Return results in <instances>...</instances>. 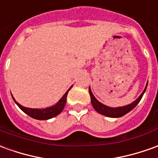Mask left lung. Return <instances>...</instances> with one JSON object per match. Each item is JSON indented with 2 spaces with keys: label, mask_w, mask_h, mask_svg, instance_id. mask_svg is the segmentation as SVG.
<instances>
[{
  "label": "left lung",
  "mask_w": 158,
  "mask_h": 158,
  "mask_svg": "<svg viewBox=\"0 0 158 158\" xmlns=\"http://www.w3.org/2000/svg\"><path fill=\"white\" fill-rule=\"evenodd\" d=\"M146 87H147V85L144 88V91L142 92V94L139 96V98H138L137 100H135L133 103L129 104V105L124 106V107H118V108H110V107H108V106L102 104L100 102H98V100L96 99L91 90L89 88V93H90V101H91V104L93 106V108L95 109V110L101 114H103L105 116H108V117H112V118H117V117H121L123 115H125L126 114H127L128 112H130L131 110H133V108H135L136 105L139 102V101L141 100V98L144 95V91L146 90Z\"/></svg>",
  "instance_id": "left-lung-1"
}]
</instances>
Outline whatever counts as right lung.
Instances as JSON below:
<instances>
[{
	"mask_svg": "<svg viewBox=\"0 0 158 158\" xmlns=\"http://www.w3.org/2000/svg\"><path fill=\"white\" fill-rule=\"evenodd\" d=\"M71 88L72 86L68 89V91L64 94L63 97L60 98V101L57 102L56 105L47 108V109H42V110H39V109H30V108L24 107V106L20 105L19 102H16L14 98H14V102H16V104L19 107V109L23 110L26 114H28L31 118L37 119V120H48V119H51V118L58 115L63 110L66 102H67V97H68V91Z\"/></svg>",
	"mask_w": 158,
	"mask_h": 158,
	"instance_id": "obj_1",
	"label": "right lung"
}]
</instances>
